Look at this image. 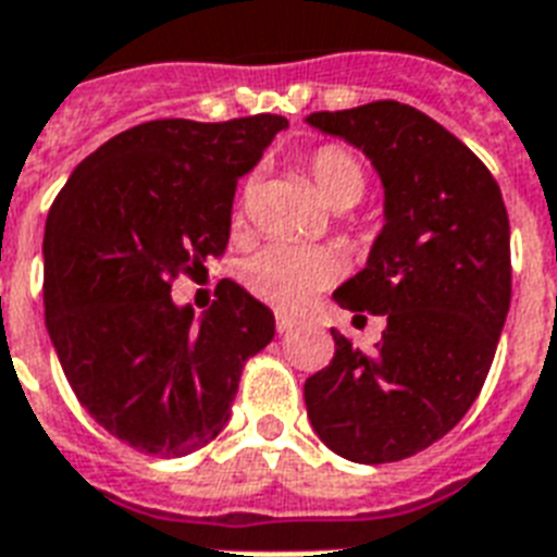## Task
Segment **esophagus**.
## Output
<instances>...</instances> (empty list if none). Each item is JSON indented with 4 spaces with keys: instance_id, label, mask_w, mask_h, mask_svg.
<instances>
[{
    "instance_id": "obj_1",
    "label": "esophagus",
    "mask_w": 557,
    "mask_h": 557,
    "mask_svg": "<svg viewBox=\"0 0 557 557\" xmlns=\"http://www.w3.org/2000/svg\"><path fill=\"white\" fill-rule=\"evenodd\" d=\"M274 326H277V333H280V335H286V333H292V330H295L297 321H295V318H288V315H277V321H274Z\"/></svg>"
}]
</instances>
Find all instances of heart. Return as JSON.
Here are the masks:
<instances>
[{"instance_id":"b5f03b06","label":"heart","mask_w":557,"mask_h":557,"mask_svg":"<svg viewBox=\"0 0 557 557\" xmlns=\"http://www.w3.org/2000/svg\"><path fill=\"white\" fill-rule=\"evenodd\" d=\"M304 169L326 207L347 210L362 201L364 186H368L364 165L347 148H315L304 160ZM335 280H338V260L330 250L321 248L269 245L242 265V283L250 295L283 312L304 307L309 297L333 286Z\"/></svg>"}]
</instances>
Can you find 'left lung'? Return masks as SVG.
I'll return each instance as SVG.
<instances>
[{"label": "left lung", "mask_w": 557, "mask_h": 557, "mask_svg": "<svg viewBox=\"0 0 557 557\" xmlns=\"http://www.w3.org/2000/svg\"><path fill=\"white\" fill-rule=\"evenodd\" d=\"M307 122L362 148L385 189L368 265L333 295L342 309L385 315L382 342L362 354L333 330V362L304 385L307 414L342 458L400 461L444 438L485 385L511 304L508 212L487 165L409 104Z\"/></svg>", "instance_id": "1"}]
</instances>
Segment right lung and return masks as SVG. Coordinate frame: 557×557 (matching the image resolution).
<instances>
[{"label": "right lung", "mask_w": 557, "mask_h": 557, "mask_svg": "<svg viewBox=\"0 0 557 557\" xmlns=\"http://www.w3.org/2000/svg\"><path fill=\"white\" fill-rule=\"evenodd\" d=\"M283 116L127 127L75 165L42 236V304L61 368L90 418L148 456H189L231 420L242 368L274 315L222 280L207 315L172 283L231 239L236 184Z\"/></svg>", "instance_id": "1"}]
</instances>
